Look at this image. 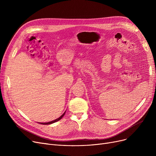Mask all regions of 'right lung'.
Returning <instances> with one entry per match:
<instances>
[{"label": "right lung", "mask_w": 156, "mask_h": 156, "mask_svg": "<svg viewBox=\"0 0 156 156\" xmlns=\"http://www.w3.org/2000/svg\"><path fill=\"white\" fill-rule=\"evenodd\" d=\"M65 112H66V111L63 113L62 115L59 118H57V119H55V120H54V121H50V122H40V124H42V125H50V124L54 123V122H57V121H58L59 120H60V119L64 116V115L65 114Z\"/></svg>", "instance_id": "1"}]
</instances>
